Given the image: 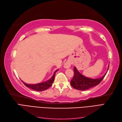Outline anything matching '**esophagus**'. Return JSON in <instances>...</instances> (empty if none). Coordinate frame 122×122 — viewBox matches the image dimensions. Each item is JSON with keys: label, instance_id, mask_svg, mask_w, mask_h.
Instances as JSON below:
<instances>
[{"label": "esophagus", "instance_id": "obj_1", "mask_svg": "<svg viewBox=\"0 0 122 122\" xmlns=\"http://www.w3.org/2000/svg\"><path fill=\"white\" fill-rule=\"evenodd\" d=\"M70 66H71V62H70L69 61H67L64 64V67L66 69H68L70 67Z\"/></svg>", "mask_w": 122, "mask_h": 122}]
</instances>
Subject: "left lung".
Wrapping results in <instances>:
<instances>
[{"mask_svg": "<svg viewBox=\"0 0 122 122\" xmlns=\"http://www.w3.org/2000/svg\"><path fill=\"white\" fill-rule=\"evenodd\" d=\"M108 68L109 66L108 67ZM107 71L105 74L100 78L92 79L82 75L77 70L76 68L74 67V74L73 78L71 80V86L75 88V89L80 91H85L89 89V88L97 86V85L100 83L103 78H104L107 72Z\"/></svg>", "mask_w": 122, "mask_h": 122, "instance_id": "8db88e82", "label": "left lung"}]
</instances>
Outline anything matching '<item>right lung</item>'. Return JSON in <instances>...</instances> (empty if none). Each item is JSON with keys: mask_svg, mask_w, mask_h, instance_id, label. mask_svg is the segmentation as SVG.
I'll use <instances>...</instances> for the list:
<instances>
[{"mask_svg": "<svg viewBox=\"0 0 122 122\" xmlns=\"http://www.w3.org/2000/svg\"><path fill=\"white\" fill-rule=\"evenodd\" d=\"M58 69L56 70V71L54 72L53 75L52 76V77H51V78L49 80L46 81H45V82H43L42 83H37V84H30L26 83L24 82H23L22 80H21V81H22V82L24 83V84L26 86L30 88H31V89H32L35 91H39V92L45 91V90H46L47 89H48V88H49L51 86H52V84L53 82L54 79L55 73H56L58 71Z\"/></svg>", "mask_w": 122, "mask_h": 122, "instance_id": "1", "label": "right lung"}]
</instances>
